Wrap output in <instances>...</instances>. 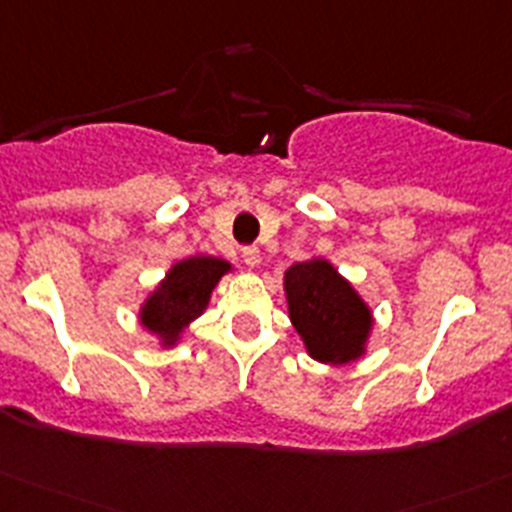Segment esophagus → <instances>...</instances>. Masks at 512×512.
Returning <instances> with one entry per match:
<instances>
[{"mask_svg":"<svg viewBox=\"0 0 512 512\" xmlns=\"http://www.w3.org/2000/svg\"><path fill=\"white\" fill-rule=\"evenodd\" d=\"M241 259H243V264L248 266V269H259L261 251L256 246H246V248H243V253H241Z\"/></svg>","mask_w":512,"mask_h":512,"instance_id":"obj_1","label":"esophagus"}]
</instances>
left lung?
Segmentation results:
<instances>
[{
	"instance_id": "1",
	"label": "left lung",
	"mask_w": 512,
	"mask_h": 512,
	"mask_svg": "<svg viewBox=\"0 0 512 512\" xmlns=\"http://www.w3.org/2000/svg\"><path fill=\"white\" fill-rule=\"evenodd\" d=\"M284 294L291 324L311 359L344 367L367 354L374 314L332 261L311 256L289 266Z\"/></svg>"
}]
</instances>
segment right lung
<instances>
[{"label":"right lung","mask_w":512,"mask_h":512,"mask_svg":"<svg viewBox=\"0 0 512 512\" xmlns=\"http://www.w3.org/2000/svg\"><path fill=\"white\" fill-rule=\"evenodd\" d=\"M231 271V261L218 256H191L175 261L140 304V326L158 339L160 349H173L188 326L208 309L218 281Z\"/></svg>","instance_id":"obj_1"}]
</instances>
